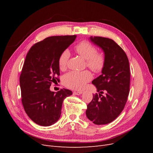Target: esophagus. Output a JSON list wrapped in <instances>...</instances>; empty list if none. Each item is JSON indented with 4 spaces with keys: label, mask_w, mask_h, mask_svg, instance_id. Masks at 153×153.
<instances>
[{
    "label": "esophagus",
    "mask_w": 153,
    "mask_h": 153,
    "mask_svg": "<svg viewBox=\"0 0 153 153\" xmlns=\"http://www.w3.org/2000/svg\"><path fill=\"white\" fill-rule=\"evenodd\" d=\"M73 94L75 95H80L82 94V91H74Z\"/></svg>",
    "instance_id": "34e87169"
}]
</instances>
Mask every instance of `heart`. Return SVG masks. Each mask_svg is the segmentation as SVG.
<instances>
[{
	"mask_svg": "<svg viewBox=\"0 0 153 153\" xmlns=\"http://www.w3.org/2000/svg\"><path fill=\"white\" fill-rule=\"evenodd\" d=\"M75 50L78 55L86 60V65L91 70L95 73H100L103 70L105 65V57L103 54L97 52V49L93 45L87 41H82L75 46ZM70 53L68 50L63 51L59 55L58 64L61 70L66 69ZM92 78V74L89 71H74L64 76V82L70 89L80 90L91 80Z\"/></svg>",
	"mask_w": 153,
	"mask_h": 153,
	"instance_id": "obj_1",
	"label": "heart"
}]
</instances>
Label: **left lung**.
<instances>
[{
  "instance_id": "obj_1",
  "label": "left lung",
  "mask_w": 153,
  "mask_h": 153,
  "mask_svg": "<svg viewBox=\"0 0 153 153\" xmlns=\"http://www.w3.org/2000/svg\"><path fill=\"white\" fill-rule=\"evenodd\" d=\"M90 39L103 50L105 65L102 74L92 82L99 94L88 104L86 115L95 124H106L119 116L126 103L130 83L129 61L114 40L98 36Z\"/></svg>"
}]
</instances>
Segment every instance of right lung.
<instances>
[{"label": "right lung", "mask_w": 153, "mask_h": 153, "mask_svg": "<svg viewBox=\"0 0 153 153\" xmlns=\"http://www.w3.org/2000/svg\"><path fill=\"white\" fill-rule=\"evenodd\" d=\"M76 38V35L48 37L34 44L27 54L20 76L22 102L29 118L41 126L56 123L64 100L72 94L65 89L55 94L50 87L52 82H59V55Z\"/></svg>", "instance_id": "1"}]
</instances>
